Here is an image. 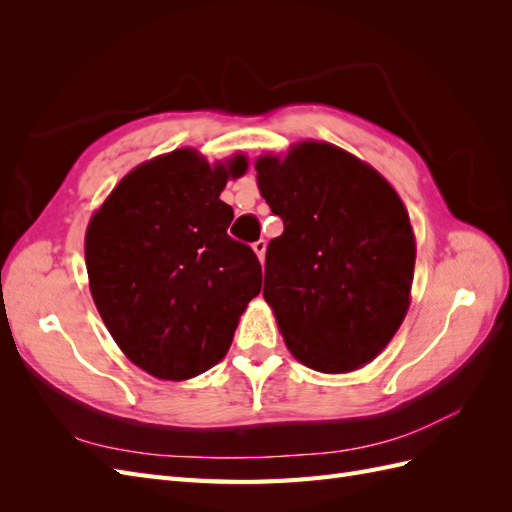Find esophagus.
I'll list each match as a JSON object with an SVG mask.
<instances>
[{"label": "esophagus", "instance_id": "obj_1", "mask_svg": "<svg viewBox=\"0 0 512 512\" xmlns=\"http://www.w3.org/2000/svg\"><path fill=\"white\" fill-rule=\"evenodd\" d=\"M252 247H254V252H256V256L260 258V262H262V260H265V252H267V241H265V239H258V241H256V243L252 245Z\"/></svg>", "mask_w": 512, "mask_h": 512}]
</instances>
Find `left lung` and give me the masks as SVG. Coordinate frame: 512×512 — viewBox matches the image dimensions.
Segmentation results:
<instances>
[{"instance_id": "1", "label": "left lung", "mask_w": 512, "mask_h": 512, "mask_svg": "<svg viewBox=\"0 0 512 512\" xmlns=\"http://www.w3.org/2000/svg\"><path fill=\"white\" fill-rule=\"evenodd\" d=\"M258 188L284 232L271 239L265 301L290 352L324 374L369 363L410 303L408 211L374 168L344 149L303 143L256 162Z\"/></svg>"}]
</instances>
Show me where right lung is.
<instances>
[{
	"mask_svg": "<svg viewBox=\"0 0 512 512\" xmlns=\"http://www.w3.org/2000/svg\"><path fill=\"white\" fill-rule=\"evenodd\" d=\"M245 168L243 156L211 168L177 149L123 177L87 228L98 312L151 376L185 380L222 361L260 292L258 256L228 235L232 207L220 200L228 177Z\"/></svg>",
	"mask_w": 512,
	"mask_h": 512,
	"instance_id": "obj_1",
	"label": "right lung"
}]
</instances>
